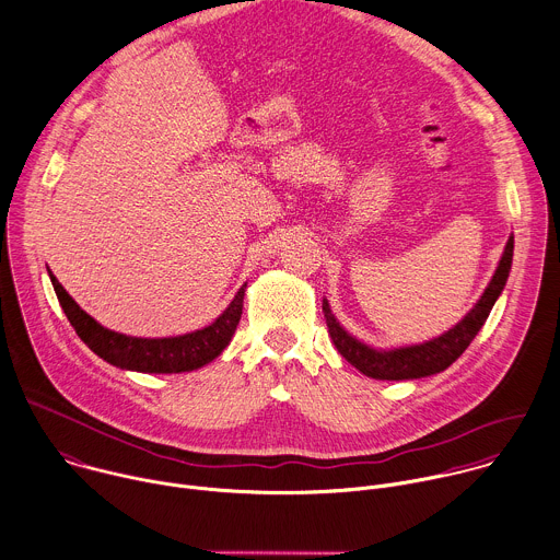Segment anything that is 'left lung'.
Wrapping results in <instances>:
<instances>
[{
    "label": "left lung",
    "mask_w": 560,
    "mask_h": 560,
    "mask_svg": "<svg viewBox=\"0 0 560 560\" xmlns=\"http://www.w3.org/2000/svg\"><path fill=\"white\" fill-rule=\"evenodd\" d=\"M512 250H514V237L508 240L503 257L499 261V268L486 288L483 296L479 303L466 314L462 323H457L453 329L442 334L440 338H433L422 345H411V347H400L392 351H378L362 345L353 336H349L334 318L329 303L323 299V314L325 323L331 336V342L340 351V355L351 362L358 371H362L364 376L376 378V381H413V378H424L431 374H440L446 366H451L470 345V340L477 336L481 325L486 323L497 296L501 294L510 266H512Z\"/></svg>",
    "instance_id": "left-lung-1"
}]
</instances>
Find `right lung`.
Listing matches in <instances>:
<instances>
[{"instance_id": "1", "label": "right lung", "mask_w": 560, "mask_h": 560, "mask_svg": "<svg viewBox=\"0 0 560 560\" xmlns=\"http://www.w3.org/2000/svg\"><path fill=\"white\" fill-rule=\"evenodd\" d=\"M50 281L79 338L109 364L142 371V374H182V371L200 369L218 358L237 329L246 292V285H242L224 314L205 329L173 338H136L105 329L74 303L52 272Z\"/></svg>"}]
</instances>
